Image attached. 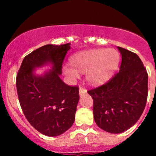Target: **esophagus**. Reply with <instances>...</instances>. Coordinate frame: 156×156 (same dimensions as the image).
<instances>
[{
  "instance_id": "1",
  "label": "esophagus",
  "mask_w": 156,
  "mask_h": 156,
  "mask_svg": "<svg viewBox=\"0 0 156 156\" xmlns=\"http://www.w3.org/2000/svg\"><path fill=\"white\" fill-rule=\"evenodd\" d=\"M87 94V90H86V89H84V87H81L79 88V94L80 96L83 95V94Z\"/></svg>"
}]
</instances>
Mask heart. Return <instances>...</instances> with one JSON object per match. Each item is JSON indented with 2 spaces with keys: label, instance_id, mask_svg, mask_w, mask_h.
I'll return each instance as SVG.
<instances>
[{
  "label": "heart",
  "instance_id": "obj_1",
  "mask_svg": "<svg viewBox=\"0 0 156 156\" xmlns=\"http://www.w3.org/2000/svg\"><path fill=\"white\" fill-rule=\"evenodd\" d=\"M120 56L113 49H97L76 54L71 59L72 66L64 67V73L74 79L80 72H86V78L94 84H101L110 77L119 66Z\"/></svg>",
  "mask_w": 156,
  "mask_h": 156
}]
</instances>
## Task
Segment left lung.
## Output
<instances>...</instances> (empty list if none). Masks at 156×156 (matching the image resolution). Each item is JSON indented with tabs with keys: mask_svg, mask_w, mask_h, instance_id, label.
<instances>
[{
	"mask_svg": "<svg viewBox=\"0 0 156 156\" xmlns=\"http://www.w3.org/2000/svg\"><path fill=\"white\" fill-rule=\"evenodd\" d=\"M120 70L108 82L87 91L97 126L111 133L128 130L139 120L148 96V74L136 53L118 47Z\"/></svg>",
	"mask_w": 156,
	"mask_h": 156,
	"instance_id": "1",
	"label": "left lung"
}]
</instances>
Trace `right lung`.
Returning a JSON list of instances; mask_svg holds the SVG:
<instances>
[{
    "instance_id": "right-lung-1",
    "label": "right lung",
    "mask_w": 156,
    "mask_h": 156,
    "mask_svg": "<svg viewBox=\"0 0 156 156\" xmlns=\"http://www.w3.org/2000/svg\"><path fill=\"white\" fill-rule=\"evenodd\" d=\"M70 44H47L24 58L16 76V89L25 116L42 134L56 136L69 130L75 122L79 100L78 87L61 80L62 66ZM46 65L51 69L36 75V68Z\"/></svg>"
}]
</instances>
